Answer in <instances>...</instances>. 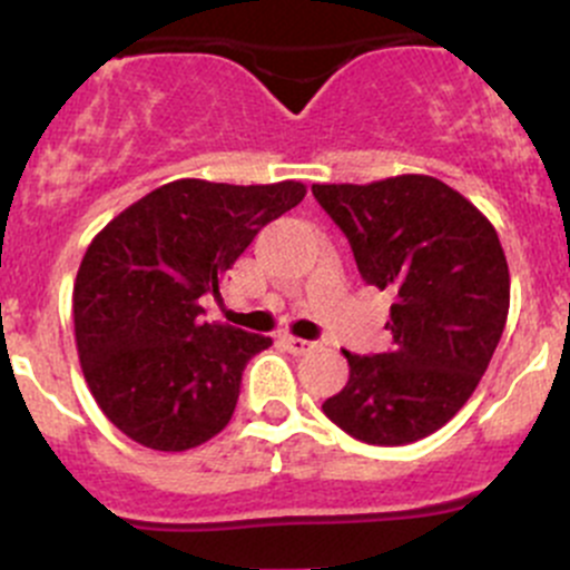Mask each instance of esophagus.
<instances>
[{
  "label": "esophagus",
  "mask_w": 570,
  "mask_h": 570,
  "mask_svg": "<svg viewBox=\"0 0 570 570\" xmlns=\"http://www.w3.org/2000/svg\"><path fill=\"white\" fill-rule=\"evenodd\" d=\"M281 344H284L292 355H306L317 347V342H308V338H301V336H281Z\"/></svg>",
  "instance_id": "esophagus-1"
}]
</instances>
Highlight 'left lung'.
<instances>
[{
    "label": "left lung",
    "instance_id": "8db88e82",
    "mask_svg": "<svg viewBox=\"0 0 570 570\" xmlns=\"http://www.w3.org/2000/svg\"><path fill=\"white\" fill-rule=\"evenodd\" d=\"M312 193L350 239L361 278L394 295L392 350H344L350 381L322 411L366 444L424 439L474 394L502 338L510 273L497 228L433 176L314 184Z\"/></svg>",
    "mask_w": 570,
    "mask_h": 570
}]
</instances>
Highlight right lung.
<instances>
[{
	"label": "right lung",
	"mask_w": 570,
	"mask_h": 570,
	"mask_svg": "<svg viewBox=\"0 0 570 570\" xmlns=\"http://www.w3.org/2000/svg\"><path fill=\"white\" fill-rule=\"evenodd\" d=\"M306 184L178 178L107 223L73 284V336L90 394L124 435L184 452L220 433L245 364L269 336L200 320L220 281Z\"/></svg>",
	"instance_id": "1"
}]
</instances>
